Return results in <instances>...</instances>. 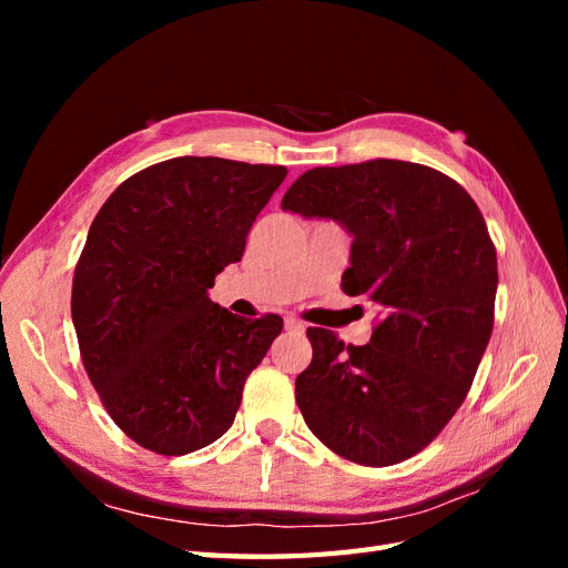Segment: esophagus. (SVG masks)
Returning a JSON list of instances; mask_svg holds the SVG:
<instances>
[{
    "label": "esophagus",
    "mask_w": 568,
    "mask_h": 568,
    "mask_svg": "<svg viewBox=\"0 0 568 568\" xmlns=\"http://www.w3.org/2000/svg\"><path fill=\"white\" fill-rule=\"evenodd\" d=\"M284 324H286L288 332H296V334H301L305 329V324L301 320H296V317H286Z\"/></svg>",
    "instance_id": "1"
}]
</instances>
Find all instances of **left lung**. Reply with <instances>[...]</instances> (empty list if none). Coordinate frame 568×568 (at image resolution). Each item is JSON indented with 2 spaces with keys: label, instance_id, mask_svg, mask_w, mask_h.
<instances>
[{
  "label": "left lung",
  "instance_id": "1",
  "mask_svg": "<svg viewBox=\"0 0 568 568\" xmlns=\"http://www.w3.org/2000/svg\"><path fill=\"white\" fill-rule=\"evenodd\" d=\"M353 234L341 288L382 307L365 346L311 326L296 379L307 428L336 455L390 467L424 450L467 398L493 334L497 255L464 186L438 170L374 159L313 168L282 199Z\"/></svg>",
  "mask_w": 568,
  "mask_h": 568
}]
</instances>
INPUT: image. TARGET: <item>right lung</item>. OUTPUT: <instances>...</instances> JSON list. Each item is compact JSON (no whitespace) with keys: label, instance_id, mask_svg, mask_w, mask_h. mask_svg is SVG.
Returning <instances> with one entry per match:
<instances>
[{"label":"right lung","instance_id":"obj_1","mask_svg":"<svg viewBox=\"0 0 568 568\" xmlns=\"http://www.w3.org/2000/svg\"><path fill=\"white\" fill-rule=\"evenodd\" d=\"M288 170L180 156L128 178L101 205L73 274L82 365L120 432L178 457L232 426L248 374L282 334L209 298Z\"/></svg>","mask_w":568,"mask_h":568}]
</instances>
